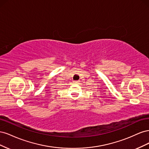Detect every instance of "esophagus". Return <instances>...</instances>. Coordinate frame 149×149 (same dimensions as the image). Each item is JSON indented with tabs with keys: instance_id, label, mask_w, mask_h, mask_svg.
Segmentation results:
<instances>
[{
	"instance_id": "obj_1",
	"label": "esophagus",
	"mask_w": 149,
	"mask_h": 149,
	"mask_svg": "<svg viewBox=\"0 0 149 149\" xmlns=\"http://www.w3.org/2000/svg\"><path fill=\"white\" fill-rule=\"evenodd\" d=\"M79 81H74V83H76V84H77V83H78Z\"/></svg>"
}]
</instances>
